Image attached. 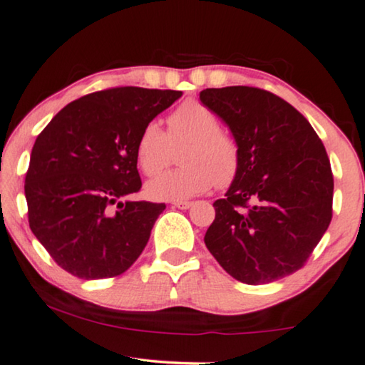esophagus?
Wrapping results in <instances>:
<instances>
[{
    "instance_id": "1",
    "label": "esophagus",
    "mask_w": 365,
    "mask_h": 365,
    "mask_svg": "<svg viewBox=\"0 0 365 365\" xmlns=\"http://www.w3.org/2000/svg\"><path fill=\"white\" fill-rule=\"evenodd\" d=\"M175 208H180V210H188L192 207V202H183V200H177V202L172 203Z\"/></svg>"
}]
</instances>
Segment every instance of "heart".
Wrapping results in <instances>:
<instances>
[{"mask_svg":"<svg viewBox=\"0 0 365 365\" xmlns=\"http://www.w3.org/2000/svg\"><path fill=\"white\" fill-rule=\"evenodd\" d=\"M220 119L203 102L188 99L167 117V132L155 120L142 127L135 143L138 167L147 177H157L180 148L175 170L147 185L152 200H187L208 192L215 183L228 187L238 177L241 150L232 133L220 129Z\"/></svg>","mask_w":365,"mask_h":365,"instance_id":"obj_1","label":"heart"}]
</instances>
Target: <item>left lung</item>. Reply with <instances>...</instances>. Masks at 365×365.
I'll return each instance as SVG.
<instances>
[{"label":"left lung","instance_id":"1","mask_svg":"<svg viewBox=\"0 0 365 365\" xmlns=\"http://www.w3.org/2000/svg\"><path fill=\"white\" fill-rule=\"evenodd\" d=\"M200 101L227 122L241 150L205 245L241 283L296 273L332 218L334 177L321 138L299 110L258 87L205 89Z\"/></svg>","mask_w":365,"mask_h":365}]
</instances>
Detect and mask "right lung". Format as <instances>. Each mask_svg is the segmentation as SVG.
Here are the masks:
<instances>
[{"instance_id": "1", "label": "right lung", "mask_w": 365, "mask_h": 365, "mask_svg": "<svg viewBox=\"0 0 365 365\" xmlns=\"http://www.w3.org/2000/svg\"><path fill=\"white\" fill-rule=\"evenodd\" d=\"M180 91L112 87L61 109L36 138L24 195L29 228L56 263L81 279L125 273L165 203L125 200L142 187V127Z\"/></svg>"}]
</instances>
